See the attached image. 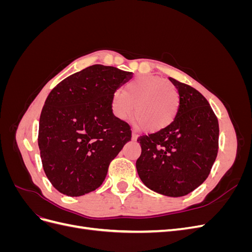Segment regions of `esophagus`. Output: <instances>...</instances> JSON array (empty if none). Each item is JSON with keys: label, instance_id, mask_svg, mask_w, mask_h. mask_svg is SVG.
I'll return each mask as SVG.
<instances>
[{"label": "esophagus", "instance_id": "1", "mask_svg": "<svg viewBox=\"0 0 252 252\" xmlns=\"http://www.w3.org/2000/svg\"><path fill=\"white\" fill-rule=\"evenodd\" d=\"M138 136H139V134L136 133L134 130H132V140H136L138 139Z\"/></svg>", "mask_w": 252, "mask_h": 252}]
</instances>
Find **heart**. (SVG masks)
Returning <instances> with one entry per match:
<instances>
[{
  "label": "heart",
  "mask_w": 252,
  "mask_h": 252,
  "mask_svg": "<svg viewBox=\"0 0 252 252\" xmlns=\"http://www.w3.org/2000/svg\"><path fill=\"white\" fill-rule=\"evenodd\" d=\"M135 124L142 130L157 132L168 127L178 114L179 91L173 84L165 80L140 75L124 87V94L113 91L110 109L119 120H127L132 114Z\"/></svg>",
  "instance_id": "obj_1"
}]
</instances>
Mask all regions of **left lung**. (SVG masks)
Wrapping results in <instances>:
<instances>
[{
  "mask_svg": "<svg viewBox=\"0 0 252 252\" xmlns=\"http://www.w3.org/2000/svg\"><path fill=\"white\" fill-rule=\"evenodd\" d=\"M178 88L180 106L172 123L141 135L136 170L142 182L167 196L190 193L208 178L219 150V122L205 96L169 78Z\"/></svg>",
  "mask_w": 252,
  "mask_h": 252,
  "instance_id": "1",
  "label": "left lung"
}]
</instances>
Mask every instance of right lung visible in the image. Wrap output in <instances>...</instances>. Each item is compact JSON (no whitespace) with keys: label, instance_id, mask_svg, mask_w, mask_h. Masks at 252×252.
<instances>
[{"label":"right lung","instance_id":"right-lung-1","mask_svg":"<svg viewBox=\"0 0 252 252\" xmlns=\"http://www.w3.org/2000/svg\"><path fill=\"white\" fill-rule=\"evenodd\" d=\"M132 72L93 65L60 82L40 117L39 144L45 174L61 193L80 196L102 185L112 159L131 140L110 98Z\"/></svg>","mask_w":252,"mask_h":252}]
</instances>
